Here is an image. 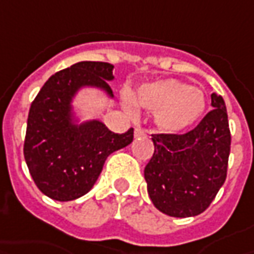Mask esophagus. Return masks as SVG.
I'll return each instance as SVG.
<instances>
[{"mask_svg":"<svg viewBox=\"0 0 254 254\" xmlns=\"http://www.w3.org/2000/svg\"><path fill=\"white\" fill-rule=\"evenodd\" d=\"M135 137H146V132L142 127H136L135 129Z\"/></svg>","mask_w":254,"mask_h":254,"instance_id":"esophagus-1","label":"esophagus"}]
</instances>
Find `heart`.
I'll use <instances>...</instances> for the list:
<instances>
[{
  "label": "heart",
  "mask_w": 254,
  "mask_h": 254,
  "mask_svg": "<svg viewBox=\"0 0 254 254\" xmlns=\"http://www.w3.org/2000/svg\"><path fill=\"white\" fill-rule=\"evenodd\" d=\"M130 100L136 107L153 112L154 125L166 133H181L192 127L206 110L204 92L173 78L142 84ZM127 107L133 108L130 102Z\"/></svg>",
  "instance_id": "obj_1"
}]
</instances>
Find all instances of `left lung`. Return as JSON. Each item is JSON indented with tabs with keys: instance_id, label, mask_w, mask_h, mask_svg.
Instances as JSON below:
<instances>
[{
	"instance_id": "8db88e82",
	"label": "left lung",
	"mask_w": 254,
	"mask_h": 254,
	"mask_svg": "<svg viewBox=\"0 0 254 254\" xmlns=\"http://www.w3.org/2000/svg\"><path fill=\"white\" fill-rule=\"evenodd\" d=\"M212 108L191 132L153 135L154 153L144 167L147 192L166 215L188 218L204 212L226 179L231 132L223 98L211 95Z\"/></svg>"
}]
</instances>
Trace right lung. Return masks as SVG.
<instances>
[{
	"label": "right lung",
	"mask_w": 254,
	"mask_h": 254,
	"mask_svg": "<svg viewBox=\"0 0 254 254\" xmlns=\"http://www.w3.org/2000/svg\"><path fill=\"white\" fill-rule=\"evenodd\" d=\"M114 66L80 62L53 74L32 102L23 156L40 191L56 201H73L87 194L100 177L111 153L133 140V129L111 132L100 119H84L74 101L87 88L110 100Z\"/></svg>",
	"instance_id": "1"
}]
</instances>
